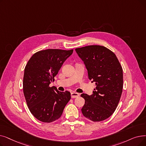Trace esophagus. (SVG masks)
<instances>
[{
	"label": "esophagus",
	"instance_id": "1",
	"mask_svg": "<svg viewBox=\"0 0 146 146\" xmlns=\"http://www.w3.org/2000/svg\"><path fill=\"white\" fill-rule=\"evenodd\" d=\"M79 96V93H77V92H73L71 93V97L72 98H77Z\"/></svg>",
	"mask_w": 146,
	"mask_h": 146
}]
</instances>
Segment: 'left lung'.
Wrapping results in <instances>:
<instances>
[{
    "label": "left lung",
    "mask_w": 146,
    "mask_h": 146,
    "mask_svg": "<svg viewBox=\"0 0 146 146\" xmlns=\"http://www.w3.org/2000/svg\"><path fill=\"white\" fill-rule=\"evenodd\" d=\"M84 61L88 78L96 88L88 96L82 94L85 104L83 115L93 122L109 117L115 111L123 89V70L116 55L107 48L90 45L75 49Z\"/></svg>",
    "instance_id": "1"
}]
</instances>
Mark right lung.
<instances>
[{
  "label": "right lung",
  "mask_w": 146,
  "mask_h": 146,
  "mask_svg": "<svg viewBox=\"0 0 146 146\" xmlns=\"http://www.w3.org/2000/svg\"><path fill=\"white\" fill-rule=\"evenodd\" d=\"M73 49H48L37 52L29 60L24 69L23 92L31 113L39 120L50 123L58 119L70 93L49 87L63 63Z\"/></svg>",
  "instance_id": "right-lung-1"
}]
</instances>
